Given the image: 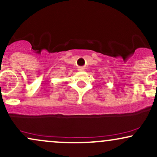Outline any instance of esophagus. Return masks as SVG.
<instances>
[{
    "mask_svg": "<svg viewBox=\"0 0 157 157\" xmlns=\"http://www.w3.org/2000/svg\"><path fill=\"white\" fill-rule=\"evenodd\" d=\"M80 69H82V68H80Z\"/></svg>",
    "mask_w": 157,
    "mask_h": 157,
    "instance_id": "34e87169",
    "label": "esophagus"
}]
</instances>
